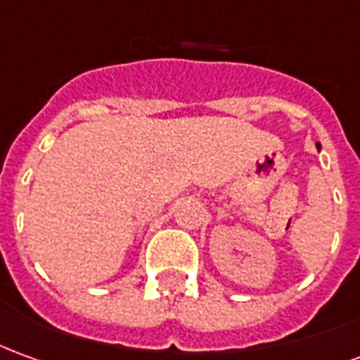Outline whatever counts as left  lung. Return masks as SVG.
I'll return each instance as SVG.
<instances>
[{"label":"left lung","instance_id":"8db88e82","mask_svg":"<svg viewBox=\"0 0 360 360\" xmlns=\"http://www.w3.org/2000/svg\"><path fill=\"white\" fill-rule=\"evenodd\" d=\"M318 148H320V144H318Z\"/></svg>","mask_w":360,"mask_h":360}]
</instances>
